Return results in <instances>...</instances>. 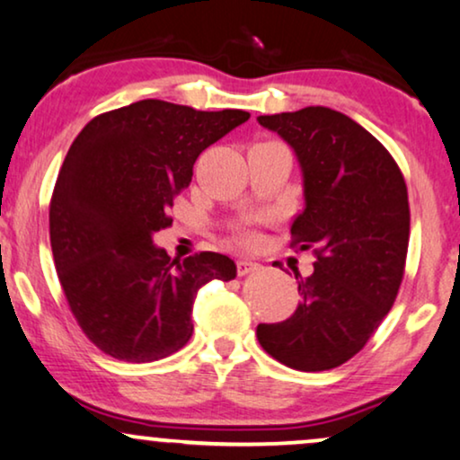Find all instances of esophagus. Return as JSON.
<instances>
[{"label":"esophagus","instance_id":"esophagus-1","mask_svg":"<svg viewBox=\"0 0 460 460\" xmlns=\"http://www.w3.org/2000/svg\"><path fill=\"white\" fill-rule=\"evenodd\" d=\"M259 263H252V261L248 259H240L237 261V276H246L250 271H257L259 270Z\"/></svg>","mask_w":460,"mask_h":460}]
</instances>
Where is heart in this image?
Returning <instances> with one entry per match:
<instances>
[{
	"mask_svg": "<svg viewBox=\"0 0 460 460\" xmlns=\"http://www.w3.org/2000/svg\"><path fill=\"white\" fill-rule=\"evenodd\" d=\"M242 240L250 243L252 242V234H250V231H242Z\"/></svg>",
	"mask_w": 460,
	"mask_h": 460,
	"instance_id": "obj_1",
	"label": "heart"
}]
</instances>
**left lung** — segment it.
I'll return each mask as SVG.
<instances>
[{
  "label": "left lung",
  "mask_w": 460,
  "mask_h": 460,
  "mask_svg": "<svg viewBox=\"0 0 460 460\" xmlns=\"http://www.w3.org/2000/svg\"><path fill=\"white\" fill-rule=\"evenodd\" d=\"M259 123L297 155L305 208L290 235L316 257L312 276L293 270L297 310L259 324V344L287 367H340L363 350L397 299L410 242L408 187L391 153L350 116L310 106Z\"/></svg>",
  "instance_id": "obj_1"
}]
</instances>
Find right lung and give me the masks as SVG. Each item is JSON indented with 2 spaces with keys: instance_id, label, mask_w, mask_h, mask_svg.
Wrapping results in <instances>:
<instances>
[{
  "instance_id": "add662e5",
  "label": "right lung",
  "mask_w": 460,
  "mask_h": 460,
  "mask_svg": "<svg viewBox=\"0 0 460 460\" xmlns=\"http://www.w3.org/2000/svg\"><path fill=\"white\" fill-rule=\"evenodd\" d=\"M250 119L142 100L89 120L67 150L50 199V246L83 333L110 357L150 363L193 335L203 284L234 280L218 252L173 259L153 243L203 150Z\"/></svg>"
}]
</instances>
